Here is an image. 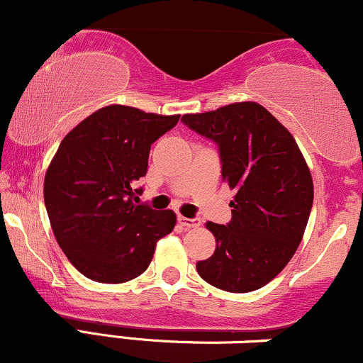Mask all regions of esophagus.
Returning <instances> with one entry per match:
<instances>
[{"label":"esophagus","mask_w":363,"mask_h":363,"mask_svg":"<svg viewBox=\"0 0 363 363\" xmlns=\"http://www.w3.org/2000/svg\"><path fill=\"white\" fill-rule=\"evenodd\" d=\"M178 223H180L183 228L194 229V228H199V225H200V219H190V217L178 216Z\"/></svg>","instance_id":"1"}]
</instances>
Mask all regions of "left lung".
<instances>
[{
	"mask_svg": "<svg viewBox=\"0 0 363 363\" xmlns=\"http://www.w3.org/2000/svg\"><path fill=\"white\" fill-rule=\"evenodd\" d=\"M182 121L219 146L223 182L234 190L231 223L206 224L216 251L197 262L199 275L228 292L258 291L284 270L304 236L314 199L309 166L291 132L257 101Z\"/></svg>",
	"mask_w": 363,
	"mask_h": 363,
	"instance_id": "left-lung-1",
	"label": "left lung"
}]
</instances>
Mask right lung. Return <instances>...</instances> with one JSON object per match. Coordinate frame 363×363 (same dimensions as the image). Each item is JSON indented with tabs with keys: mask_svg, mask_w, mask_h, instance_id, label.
<instances>
[{
	"mask_svg": "<svg viewBox=\"0 0 363 363\" xmlns=\"http://www.w3.org/2000/svg\"><path fill=\"white\" fill-rule=\"evenodd\" d=\"M180 115L108 105L79 122L59 144L44 180L55 240L84 277L122 284L143 274L177 214L135 206L151 144Z\"/></svg>",
	"mask_w": 363,
	"mask_h": 363,
	"instance_id": "add662e5",
	"label": "right lung"
}]
</instances>
